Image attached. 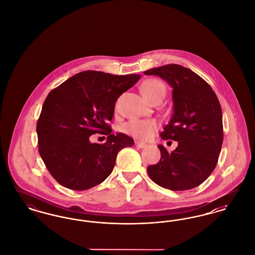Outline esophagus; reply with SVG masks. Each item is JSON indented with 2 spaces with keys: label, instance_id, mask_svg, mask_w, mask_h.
Masks as SVG:
<instances>
[{
  "label": "esophagus",
  "instance_id": "34e87169",
  "mask_svg": "<svg viewBox=\"0 0 255 255\" xmlns=\"http://www.w3.org/2000/svg\"><path fill=\"white\" fill-rule=\"evenodd\" d=\"M134 144H135L136 147H138V148H145L146 146H147V144L144 143V142H139V141H135Z\"/></svg>",
  "mask_w": 255,
  "mask_h": 255
}]
</instances>
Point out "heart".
Wrapping results in <instances>:
<instances>
[{"label":"heart","instance_id":"b5f03b06","mask_svg":"<svg viewBox=\"0 0 255 255\" xmlns=\"http://www.w3.org/2000/svg\"><path fill=\"white\" fill-rule=\"evenodd\" d=\"M141 91L150 101L156 97L165 96V86L158 79L146 80L141 86ZM158 128V123L153 120H132L124 125L123 130L134 137L148 139L154 135Z\"/></svg>","mask_w":255,"mask_h":255}]
</instances>
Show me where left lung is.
Wrapping results in <instances>:
<instances>
[{"label":"left lung","mask_w":255,"mask_h":255,"mask_svg":"<svg viewBox=\"0 0 255 255\" xmlns=\"http://www.w3.org/2000/svg\"><path fill=\"white\" fill-rule=\"evenodd\" d=\"M144 74L158 75L173 88V115L160 137L178 141L171 153L158 146L161 158L147 167L148 175L159 186L173 191L199 186L215 169L223 144L218 97L201 76L181 65H164Z\"/></svg>","instance_id":"obj_1"}]
</instances>
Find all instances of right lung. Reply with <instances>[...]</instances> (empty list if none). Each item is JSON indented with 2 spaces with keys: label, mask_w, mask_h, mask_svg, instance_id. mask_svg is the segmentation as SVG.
Returning <instances> with one entry per match:
<instances>
[{
  "label": "right lung",
  "mask_w": 255,
  "mask_h": 255,
  "mask_svg": "<svg viewBox=\"0 0 255 255\" xmlns=\"http://www.w3.org/2000/svg\"><path fill=\"white\" fill-rule=\"evenodd\" d=\"M139 78L140 74L85 71L48 95L37 122L38 151L61 185L80 191L101 183L114 169L118 153L133 145L127 134L112 133L108 122L118 98ZM97 132L109 135L105 144L89 141Z\"/></svg>",
  "instance_id": "right-lung-1"
}]
</instances>
